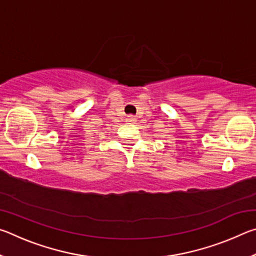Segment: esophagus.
Listing matches in <instances>:
<instances>
[{
	"label": "esophagus",
	"mask_w": 256,
	"mask_h": 256,
	"mask_svg": "<svg viewBox=\"0 0 256 256\" xmlns=\"http://www.w3.org/2000/svg\"><path fill=\"white\" fill-rule=\"evenodd\" d=\"M125 120H126V122H130V123H133V122H136V118H134L133 115H128L126 118H125Z\"/></svg>",
	"instance_id": "esophagus-1"
}]
</instances>
